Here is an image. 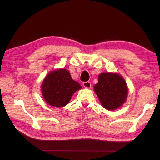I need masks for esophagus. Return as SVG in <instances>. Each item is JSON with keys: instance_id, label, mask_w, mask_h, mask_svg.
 <instances>
[{"instance_id": "1", "label": "esophagus", "mask_w": 160, "mask_h": 160, "mask_svg": "<svg viewBox=\"0 0 160 160\" xmlns=\"http://www.w3.org/2000/svg\"><path fill=\"white\" fill-rule=\"evenodd\" d=\"M82 85L85 88H91V82H89V81H87V82H84L82 83Z\"/></svg>"}]
</instances>
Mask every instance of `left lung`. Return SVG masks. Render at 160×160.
<instances>
[{
  "label": "left lung",
  "mask_w": 160,
  "mask_h": 160,
  "mask_svg": "<svg viewBox=\"0 0 160 160\" xmlns=\"http://www.w3.org/2000/svg\"><path fill=\"white\" fill-rule=\"evenodd\" d=\"M94 91L102 105L108 110H115L123 104L128 94L127 84L116 73H101Z\"/></svg>",
  "instance_id": "obj_1"
}]
</instances>
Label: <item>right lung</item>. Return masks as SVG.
<instances>
[{"mask_svg":"<svg viewBox=\"0 0 160 160\" xmlns=\"http://www.w3.org/2000/svg\"><path fill=\"white\" fill-rule=\"evenodd\" d=\"M82 87L73 80L64 69L50 72L42 84L44 99L49 104L56 107H64L69 103L71 96Z\"/></svg>","mask_w":160,"mask_h":160,"instance_id":"add662e5","label":"right lung"}]
</instances>
